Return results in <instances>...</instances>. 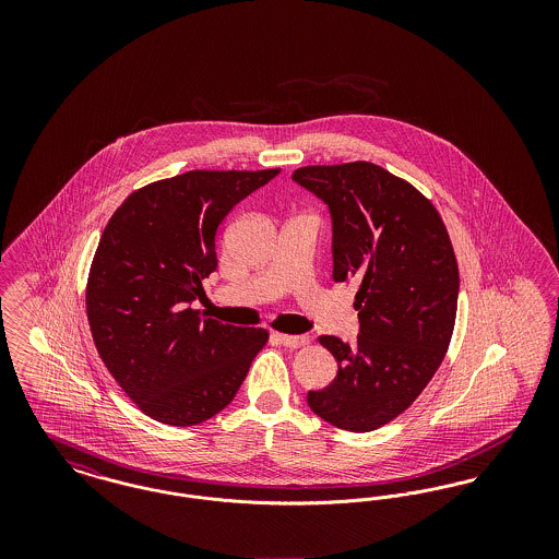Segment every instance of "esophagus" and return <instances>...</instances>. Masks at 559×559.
<instances>
[{"label": "esophagus", "mask_w": 559, "mask_h": 559, "mask_svg": "<svg viewBox=\"0 0 559 559\" xmlns=\"http://www.w3.org/2000/svg\"><path fill=\"white\" fill-rule=\"evenodd\" d=\"M274 340L287 347H301L310 344V337H306V335H283V333H276Z\"/></svg>", "instance_id": "34e87169"}]
</instances>
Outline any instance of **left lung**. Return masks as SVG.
<instances>
[{"label": "left lung", "instance_id": "obj_1", "mask_svg": "<svg viewBox=\"0 0 559 559\" xmlns=\"http://www.w3.org/2000/svg\"><path fill=\"white\" fill-rule=\"evenodd\" d=\"M293 180L329 207L333 281L360 283L356 346L320 335L340 369L308 404L331 426L372 431L406 411L444 360L459 297L451 239L426 197L374 163L299 167Z\"/></svg>", "mask_w": 559, "mask_h": 559}]
</instances>
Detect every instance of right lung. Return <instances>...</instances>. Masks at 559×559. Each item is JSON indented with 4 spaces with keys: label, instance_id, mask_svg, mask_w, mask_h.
<instances>
[{
    "label": "right lung",
    "instance_id": "obj_1",
    "mask_svg": "<svg viewBox=\"0 0 559 559\" xmlns=\"http://www.w3.org/2000/svg\"><path fill=\"white\" fill-rule=\"evenodd\" d=\"M281 169L205 171L132 192L100 237L87 278L96 349L140 411L165 426L212 419L266 346L264 329L205 319L190 304L217 267L215 233Z\"/></svg>",
    "mask_w": 559,
    "mask_h": 559
}]
</instances>
